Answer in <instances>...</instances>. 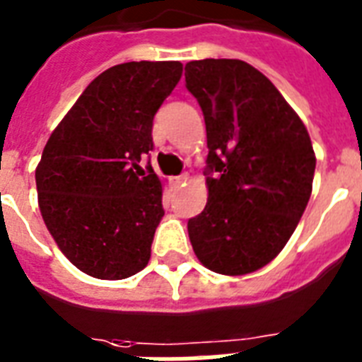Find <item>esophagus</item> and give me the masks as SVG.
<instances>
[{"mask_svg":"<svg viewBox=\"0 0 362 362\" xmlns=\"http://www.w3.org/2000/svg\"><path fill=\"white\" fill-rule=\"evenodd\" d=\"M187 180H189V175H180L173 178V184H175V186H182V184H186Z\"/></svg>","mask_w":362,"mask_h":362,"instance_id":"obj_1","label":"esophagus"}]
</instances>
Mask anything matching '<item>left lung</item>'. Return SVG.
Returning <instances> with one entry per match:
<instances>
[{
	"mask_svg": "<svg viewBox=\"0 0 362 362\" xmlns=\"http://www.w3.org/2000/svg\"><path fill=\"white\" fill-rule=\"evenodd\" d=\"M186 88L209 144V203L187 221L193 252L218 274H247L298 226L314 180L312 141L274 84L242 59L189 62Z\"/></svg>",
	"mask_w": 362,
	"mask_h": 362,
	"instance_id": "left-lung-1",
	"label": "left lung"
}]
</instances>
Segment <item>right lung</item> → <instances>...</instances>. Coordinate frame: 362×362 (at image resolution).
<instances>
[{"label": "right lung", "mask_w": 362, "mask_h": 362, "mask_svg": "<svg viewBox=\"0 0 362 362\" xmlns=\"http://www.w3.org/2000/svg\"><path fill=\"white\" fill-rule=\"evenodd\" d=\"M182 76L180 62H127L103 71L48 139L35 169L47 229L76 269L124 280L148 264L163 218L152 165L153 116Z\"/></svg>", "instance_id": "obj_1"}]
</instances>
